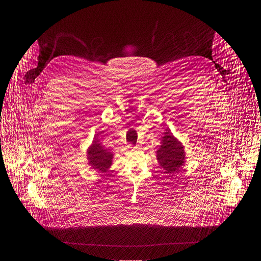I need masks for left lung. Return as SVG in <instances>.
<instances>
[{
    "mask_svg": "<svg viewBox=\"0 0 261 261\" xmlns=\"http://www.w3.org/2000/svg\"><path fill=\"white\" fill-rule=\"evenodd\" d=\"M156 158L164 173L174 174L183 166L185 152L181 143L170 132H165L162 145L156 151Z\"/></svg>",
    "mask_w": 261,
    "mask_h": 261,
    "instance_id": "1",
    "label": "left lung"
}]
</instances>
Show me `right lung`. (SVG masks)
I'll return each mask as SVG.
<instances>
[{"instance_id":"obj_1","label":"right lung","mask_w":261,"mask_h":261,"mask_svg":"<svg viewBox=\"0 0 261 261\" xmlns=\"http://www.w3.org/2000/svg\"><path fill=\"white\" fill-rule=\"evenodd\" d=\"M89 164L97 171L106 172L112 164L113 154L105 149L98 141H94L88 151Z\"/></svg>"}]
</instances>
